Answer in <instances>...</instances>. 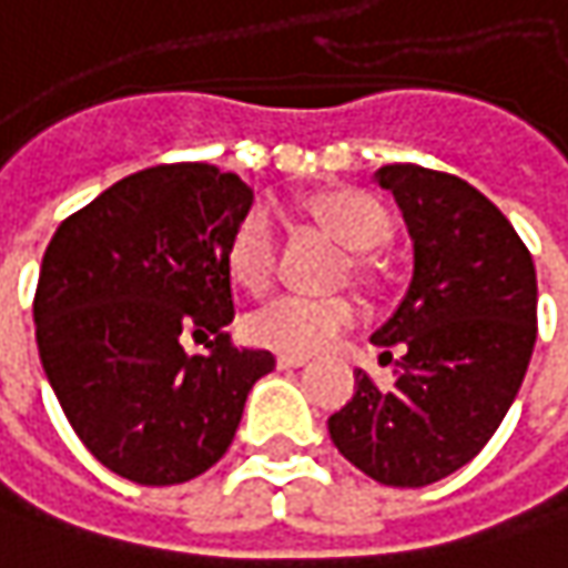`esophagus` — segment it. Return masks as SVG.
<instances>
[{
	"instance_id": "1",
	"label": "esophagus",
	"mask_w": 568,
	"mask_h": 568,
	"mask_svg": "<svg viewBox=\"0 0 568 568\" xmlns=\"http://www.w3.org/2000/svg\"><path fill=\"white\" fill-rule=\"evenodd\" d=\"M276 366H280V369H298V366H305V356H280V359H276Z\"/></svg>"
}]
</instances>
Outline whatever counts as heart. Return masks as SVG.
<instances>
[{"instance_id": "b5f03b06", "label": "heart", "mask_w": 568, "mask_h": 568, "mask_svg": "<svg viewBox=\"0 0 568 568\" xmlns=\"http://www.w3.org/2000/svg\"><path fill=\"white\" fill-rule=\"evenodd\" d=\"M312 215L356 253L383 247L392 234L385 209L359 189H331L308 202ZM227 270L234 283L260 292L276 270V231L263 205L251 209L237 221L227 241ZM356 321V308L347 298H305V295H276L244 315V337L263 351L285 356H312L324 351L337 334Z\"/></svg>"}]
</instances>
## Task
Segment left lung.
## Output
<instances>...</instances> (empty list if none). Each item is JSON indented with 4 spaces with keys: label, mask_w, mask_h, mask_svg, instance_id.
<instances>
[{
    "label": "left lung",
    "mask_w": 568,
    "mask_h": 568,
    "mask_svg": "<svg viewBox=\"0 0 568 568\" xmlns=\"http://www.w3.org/2000/svg\"><path fill=\"white\" fill-rule=\"evenodd\" d=\"M373 180L395 195L415 270L369 341L403 356L388 388L356 373L327 430L369 479L420 488L466 466L508 415L537 341V273L476 185L415 163L379 166Z\"/></svg>",
    "instance_id": "obj_1"
}]
</instances>
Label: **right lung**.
Instances as JSON below:
<instances>
[{
    "instance_id": "1",
    "label": "right lung",
    "mask_w": 568,
    "mask_h": 568,
    "mask_svg": "<svg viewBox=\"0 0 568 568\" xmlns=\"http://www.w3.org/2000/svg\"><path fill=\"white\" fill-rule=\"evenodd\" d=\"M253 192L212 163L131 173L70 215L44 251L38 353L77 437L138 485L202 476L231 447L270 351L231 347L227 241ZM185 333L216 334L189 357Z\"/></svg>"
}]
</instances>
